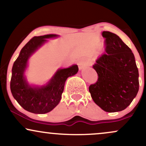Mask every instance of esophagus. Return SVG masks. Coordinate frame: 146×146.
<instances>
[{"label": "esophagus", "instance_id": "1", "mask_svg": "<svg viewBox=\"0 0 146 146\" xmlns=\"http://www.w3.org/2000/svg\"><path fill=\"white\" fill-rule=\"evenodd\" d=\"M78 64L79 69L82 70V69H83V68H86V66H88V61L86 60L81 59L78 61Z\"/></svg>", "mask_w": 146, "mask_h": 146}]
</instances>
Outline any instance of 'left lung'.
<instances>
[{"instance_id":"left-lung-1","label":"left lung","mask_w":146,"mask_h":146,"mask_svg":"<svg viewBox=\"0 0 146 146\" xmlns=\"http://www.w3.org/2000/svg\"><path fill=\"white\" fill-rule=\"evenodd\" d=\"M105 51L93 65L98 81L90 85L93 101L108 113L121 111L131 104L139 91V71L131 49L121 38L103 31Z\"/></svg>"}]
</instances>
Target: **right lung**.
Returning a JSON list of instances; mask_svg holds the SVG:
<instances>
[{"instance_id":"1","label":"right lung","mask_w":146,"mask_h":146,"mask_svg":"<svg viewBox=\"0 0 146 146\" xmlns=\"http://www.w3.org/2000/svg\"><path fill=\"white\" fill-rule=\"evenodd\" d=\"M58 36L48 34L33 37L23 46L13 65L10 82L11 92L18 103L30 113L44 114L53 110L61 100L66 79L78 71V65L60 68L47 84L40 87L31 86L27 82L24 73L29 57L47 41L46 39Z\"/></svg>"}]
</instances>
